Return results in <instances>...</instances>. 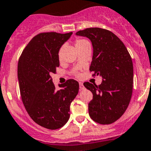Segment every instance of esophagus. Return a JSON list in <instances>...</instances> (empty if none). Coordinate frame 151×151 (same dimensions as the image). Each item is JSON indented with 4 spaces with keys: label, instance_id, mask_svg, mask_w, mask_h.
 Segmentation results:
<instances>
[{
    "label": "esophagus",
    "instance_id": "obj_1",
    "mask_svg": "<svg viewBox=\"0 0 151 151\" xmlns=\"http://www.w3.org/2000/svg\"><path fill=\"white\" fill-rule=\"evenodd\" d=\"M84 89V85H83V83L79 82V90H80V91L83 90Z\"/></svg>",
    "mask_w": 151,
    "mask_h": 151
}]
</instances>
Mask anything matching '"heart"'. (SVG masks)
I'll list each match as a JSON object with an SVG mask.
<instances>
[{
  "mask_svg": "<svg viewBox=\"0 0 151 151\" xmlns=\"http://www.w3.org/2000/svg\"><path fill=\"white\" fill-rule=\"evenodd\" d=\"M88 44V41H86V40L84 39H77L76 41V42H75V45H76V49H78L79 47H83L84 45H85V44ZM59 58H61V52L59 53Z\"/></svg>",
  "mask_w": 151,
  "mask_h": 151,
  "instance_id": "1",
  "label": "heart"
}]
</instances>
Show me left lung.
<instances>
[{"mask_svg":"<svg viewBox=\"0 0 151 151\" xmlns=\"http://www.w3.org/2000/svg\"><path fill=\"white\" fill-rule=\"evenodd\" d=\"M76 35L86 37L92 43L93 59L90 67L93 76L102 78L100 85L84 82L93 93L88 104L89 115L96 122L112 124L124 114L133 92V66L122 41L109 30L87 28Z\"/></svg>","mask_w":151,"mask_h":151,"instance_id":"1","label":"left lung"}]
</instances>
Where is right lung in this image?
Returning a JSON list of instances; mask_svg holds the SVG:
<instances>
[{
  "label": "right lung",
  "instance_id": "obj_1",
  "mask_svg": "<svg viewBox=\"0 0 151 151\" xmlns=\"http://www.w3.org/2000/svg\"><path fill=\"white\" fill-rule=\"evenodd\" d=\"M73 32H44L35 35L23 50L18 64V78L24 105L39 125L55 130L70 119V107L79 84L69 79L56 90L50 75L59 67L58 52Z\"/></svg>",
  "mask_w": 151,
  "mask_h": 151
}]
</instances>
